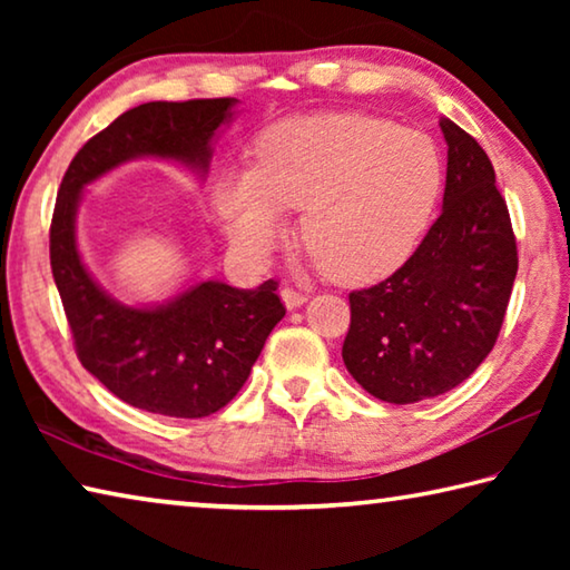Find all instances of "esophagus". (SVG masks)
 Here are the masks:
<instances>
[{
  "mask_svg": "<svg viewBox=\"0 0 570 570\" xmlns=\"http://www.w3.org/2000/svg\"><path fill=\"white\" fill-rule=\"evenodd\" d=\"M282 302L286 304V308H296V306H302V304L306 302V294L296 292V288L284 286V288H282Z\"/></svg>",
  "mask_w": 570,
  "mask_h": 570,
  "instance_id": "esophagus-1",
  "label": "esophagus"
}]
</instances>
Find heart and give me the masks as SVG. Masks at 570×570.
I'll use <instances>...</instances> for the list:
<instances>
[{
	"instance_id": "heart-1",
	"label": "heart",
	"mask_w": 570,
	"mask_h": 570,
	"mask_svg": "<svg viewBox=\"0 0 570 570\" xmlns=\"http://www.w3.org/2000/svg\"><path fill=\"white\" fill-rule=\"evenodd\" d=\"M445 186V158L428 132L360 112L274 125L256 166L218 178L214 206L240 254L262 262L304 210L302 238L340 284H372L417 250Z\"/></svg>"
}]
</instances>
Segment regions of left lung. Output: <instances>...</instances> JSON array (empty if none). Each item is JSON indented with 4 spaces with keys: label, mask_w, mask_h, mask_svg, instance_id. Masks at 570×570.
Instances as JSON below:
<instances>
[{
    "label": "left lung",
    "mask_w": 570,
    "mask_h": 570,
    "mask_svg": "<svg viewBox=\"0 0 570 570\" xmlns=\"http://www.w3.org/2000/svg\"><path fill=\"white\" fill-rule=\"evenodd\" d=\"M442 214L390 278L350 294L342 360L382 402L455 390L493 350L518 274V248L493 163L450 118Z\"/></svg>",
    "instance_id": "8db88e82"
}]
</instances>
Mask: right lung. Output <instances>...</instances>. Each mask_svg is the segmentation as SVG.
Here are the masks:
<instances>
[{
  "label": "right lung",
  "instance_id": "right-lung-1",
  "mask_svg": "<svg viewBox=\"0 0 570 570\" xmlns=\"http://www.w3.org/2000/svg\"><path fill=\"white\" fill-rule=\"evenodd\" d=\"M236 98L146 102L90 138L67 168L50 228V264L77 356L132 407L208 417L236 397L286 308L268 278L256 288L198 282L163 304L128 306L95 282L77 246L82 190L122 163L158 158L206 178Z\"/></svg>",
  "mask_w": 570,
  "mask_h": 570
}]
</instances>
